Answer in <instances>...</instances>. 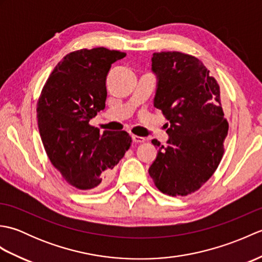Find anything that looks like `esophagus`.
<instances>
[{
	"instance_id": "obj_1",
	"label": "esophagus",
	"mask_w": 262,
	"mask_h": 262,
	"mask_svg": "<svg viewBox=\"0 0 262 262\" xmlns=\"http://www.w3.org/2000/svg\"><path fill=\"white\" fill-rule=\"evenodd\" d=\"M132 138H133V142L136 143V144H140V143L145 142V138L141 137V136H137V135H133Z\"/></svg>"
}]
</instances>
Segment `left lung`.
Returning <instances> with one entry per match:
<instances>
[{
	"label": "left lung",
	"mask_w": 262,
	"mask_h": 262,
	"mask_svg": "<svg viewBox=\"0 0 262 262\" xmlns=\"http://www.w3.org/2000/svg\"><path fill=\"white\" fill-rule=\"evenodd\" d=\"M151 71L154 107L170 122L168 145L152 141L158 155L148 173L160 191L187 196L213 176L223 157L229 124L220 86L199 59L180 52L154 53Z\"/></svg>",
	"instance_id": "left-lung-1"
}]
</instances>
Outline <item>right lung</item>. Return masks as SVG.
Wrapping results in <instances>:
<instances>
[{"mask_svg":"<svg viewBox=\"0 0 262 262\" xmlns=\"http://www.w3.org/2000/svg\"><path fill=\"white\" fill-rule=\"evenodd\" d=\"M125 53L98 47L71 53L55 66L37 105L38 128L52 164L80 190L101 188L132 144L126 132L89 125L105 107V80Z\"/></svg>","mask_w":262,"mask_h":262,"instance_id":"obj_1","label":"right lung"}]
</instances>
